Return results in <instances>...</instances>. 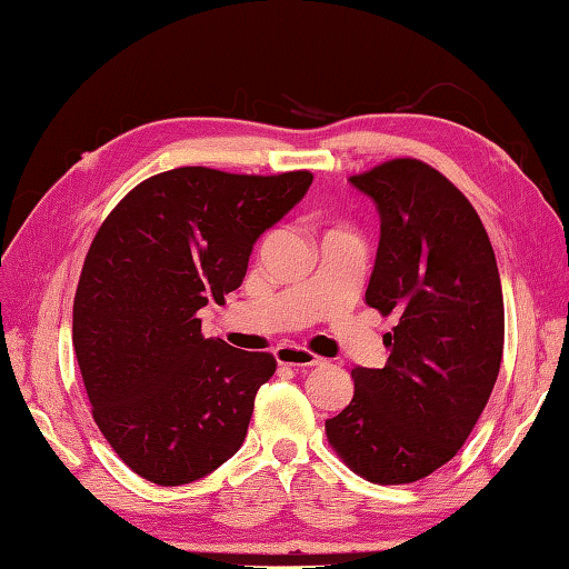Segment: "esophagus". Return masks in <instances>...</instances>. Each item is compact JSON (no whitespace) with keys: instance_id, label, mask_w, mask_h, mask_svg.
<instances>
[{"instance_id":"obj_1","label":"esophagus","mask_w":569,"mask_h":569,"mask_svg":"<svg viewBox=\"0 0 569 569\" xmlns=\"http://www.w3.org/2000/svg\"><path fill=\"white\" fill-rule=\"evenodd\" d=\"M274 357H277V362L287 365V367H318V365H323L321 357L309 352V350H303V348H280L274 352Z\"/></svg>"}]
</instances>
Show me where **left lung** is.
I'll list each match as a JSON object with an SVG mask.
<instances>
[{"instance_id": "8db88e82", "label": "left lung", "mask_w": 569, "mask_h": 569, "mask_svg": "<svg viewBox=\"0 0 569 569\" xmlns=\"http://www.w3.org/2000/svg\"><path fill=\"white\" fill-rule=\"evenodd\" d=\"M350 183L381 217L365 301L398 323L389 362L352 369L355 396L326 435L355 473L403 485L451 461L488 406L505 348L500 270L473 204L432 166L393 159Z\"/></svg>"}]
</instances>
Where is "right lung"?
<instances>
[{
  "label": "right lung",
  "mask_w": 569,
  "mask_h": 569,
  "mask_svg": "<svg viewBox=\"0 0 569 569\" xmlns=\"http://www.w3.org/2000/svg\"><path fill=\"white\" fill-rule=\"evenodd\" d=\"M311 180L183 166L130 190L96 233L72 340L93 420L137 476L186 485L241 449L274 357L204 338L198 311L241 287L253 243Z\"/></svg>",
  "instance_id": "1"
}]
</instances>
